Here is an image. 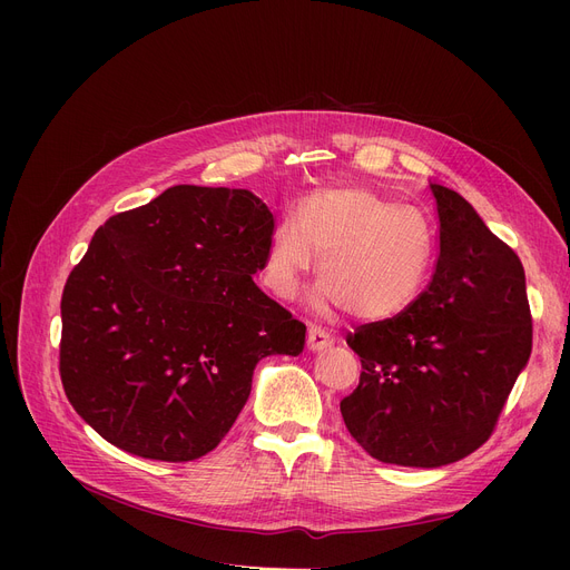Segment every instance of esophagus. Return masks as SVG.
Masks as SVG:
<instances>
[{
    "label": "esophagus",
    "instance_id": "1",
    "mask_svg": "<svg viewBox=\"0 0 570 570\" xmlns=\"http://www.w3.org/2000/svg\"><path fill=\"white\" fill-rule=\"evenodd\" d=\"M333 346V337L327 335L323 327L318 325H309V333H307V348L309 351H323V348H331Z\"/></svg>",
    "mask_w": 570,
    "mask_h": 570
}]
</instances>
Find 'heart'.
<instances>
[{"label": "heart", "mask_w": 570, "mask_h": 570, "mask_svg": "<svg viewBox=\"0 0 570 570\" xmlns=\"http://www.w3.org/2000/svg\"><path fill=\"white\" fill-rule=\"evenodd\" d=\"M434 230L415 209L355 187H323L297 203L273 230L263 282L293 301L318 256L309 295L318 314L346 309L357 321H387L423 293L434 267Z\"/></svg>", "instance_id": "b5f03b06"}]
</instances>
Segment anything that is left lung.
<instances>
[{"label": "left lung", "instance_id": "obj_1", "mask_svg": "<svg viewBox=\"0 0 570 570\" xmlns=\"http://www.w3.org/2000/svg\"><path fill=\"white\" fill-rule=\"evenodd\" d=\"M439 258L430 286L395 318L346 344L361 383L340 402L374 460L436 469L481 448L531 355V312L518 254L453 189L430 185Z\"/></svg>", "mask_w": 570, "mask_h": 570}]
</instances>
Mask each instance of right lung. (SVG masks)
Returning a JSON list of instances; mask_svg holds the SVG:
<instances>
[{
    "label": "right lung",
    "instance_id": "1",
    "mask_svg": "<svg viewBox=\"0 0 570 570\" xmlns=\"http://www.w3.org/2000/svg\"><path fill=\"white\" fill-rule=\"evenodd\" d=\"M273 230L247 189L177 185L95 233L62 293L59 344L89 428L145 460L215 451L261 357L305 348V323L252 279Z\"/></svg>",
    "mask_w": 570,
    "mask_h": 570
}]
</instances>
